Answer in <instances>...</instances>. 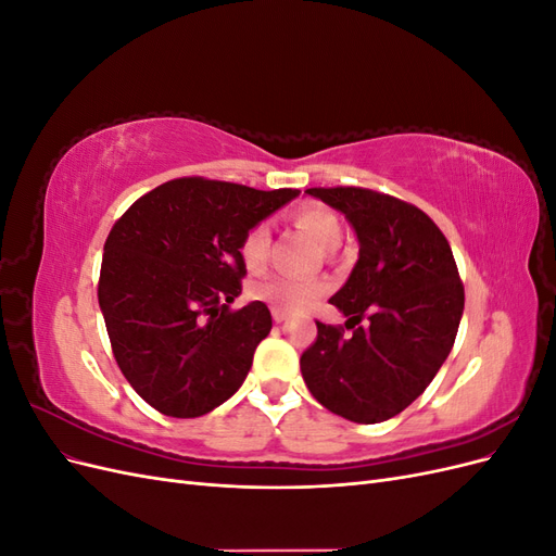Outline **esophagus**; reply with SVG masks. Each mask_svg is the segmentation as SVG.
<instances>
[{
	"label": "esophagus",
	"instance_id": "34e87169",
	"mask_svg": "<svg viewBox=\"0 0 556 556\" xmlns=\"http://www.w3.org/2000/svg\"><path fill=\"white\" fill-rule=\"evenodd\" d=\"M271 317H274V323H285V319H288V313L285 311H280V308H271Z\"/></svg>",
	"mask_w": 556,
	"mask_h": 556
}]
</instances>
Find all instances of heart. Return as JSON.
Here are the masks:
<instances>
[{"label":"heart","mask_w":556,"mask_h":556,"mask_svg":"<svg viewBox=\"0 0 556 556\" xmlns=\"http://www.w3.org/2000/svg\"><path fill=\"white\" fill-rule=\"evenodd\" d=\"M294 223L311 233L313 241L323 250H333L341 243L343 227L339 215L331 208L319 204H306L296 208ZM268 245H271V231L268 225H255L241 241V260L248 271H262L268 260ZM325 294V285L317 280H292V278H271L252 285V296L266 301L274 308L301 313L311 308L315 301Z\"/></svg>","instance_id":"heart-1"}]
</instances>
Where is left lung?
Wrapping results in <instances>:
<instances>
[{
    "label": "left lung",
    "mask_w": 556,
    "mask_h": 556,
    "mask_svg": "<svg viewBox=\"0 0 556 556\" xmlns=\"http://www.w3.org/2000/svg\"><path fill=\"white\" fill-rule=\"evenodd\" d=\"M306 194L345 215L359 260L329 299L352 333L317 323V341L301 355V376L327 410L378 425L408 408L447 359L464 313V285L443 231L406 201L364 188H311Z\"/></svg>",
    "instance_id": "left-lung-1"
}]
</instances>
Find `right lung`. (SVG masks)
Returning <instances> with one entry per match:
<instances>
[{"mask_svg": "<svg viewBox=\"0 0 556 556\" xmlns=\"http://www.w3.org/2000/svg\"><path fill=\"white\" fill-rule=\"evenodd\" d=\"M299 190L178 178L143 194L104 243L99 308L117 366L169 417H199L237 394L271 331L262 301L241 311V241Z\"/></svg>", "mask_w": 556, "mask_h": 556, "instance_id": "add662e5", "label": "right lung"}]
</instances>
